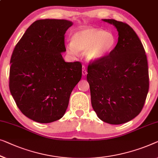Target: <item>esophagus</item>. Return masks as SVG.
<instances>
[{
  "label": "esophagus",
  "mask_w": 158,
  "mask_h": 158,
  "mask_svg": "<svg viewBox=\"0 0 158 158\" xmlns=\"http://www.w3.org/2000/svg\"><path fill=\"white\" fill-rule=\"evenodd\" d=\"M82 73H83V75H87V73H87V70H86V68H85V66H83V70H82Z\"/></svg>",
  "instance_id": "obj_1"
}]
</instances>
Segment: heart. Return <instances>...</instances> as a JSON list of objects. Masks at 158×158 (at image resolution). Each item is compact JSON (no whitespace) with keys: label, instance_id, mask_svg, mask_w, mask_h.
<instances>
[{"label":"heart","instance_id":"heart-1","mask_svg":"<svg viewBox=\"0 0 158 158\" xmlns=\"http://www.w3.org/2000/svg\"><path fill=\"white\" fill-rule=\"evenodd\" d=\"M113 33L94 28H83L73 34L71 43L67 45L68 53L76 56L85 52L87 60L95 62L104 58L115 46Z\"/></svg>","mask_w":158,"mask_h":158}]
</instances>
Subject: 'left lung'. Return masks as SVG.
Here are the masks:
<instances>
[{
    "label": "left lung",
    "instance_id": "obj_1",
    "mask_svg": "<svg viewBox=\"0 0 158 158\" xmlns=\"http://www.w3.org/2000/svg\"><path fill=\"white\" fill-rule=\"evenodd\" d=\"M118 32L117 45L108 55L88 67L91 104L105 123L120 125L132 120L145 104L149 74L145 49L134 30L125 23L102 19Z\"/></svg>",
    "mask_w": 158,
    "mask_h": 158
}]
</instances>
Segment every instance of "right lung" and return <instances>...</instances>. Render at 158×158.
<instances>
[{
  "instance_id": "obj_1",
  "label": "right lung",
  "mask_w": 158,
  "mask_h": 158,
  "mask_svg": "<svg viewBox=\"0 0 158 158\" xmlns=\"http://www.w3.org/2000/svg\"><path fill=\"white\" fill-rule=\"evenodd\" d=\"M67 20H36L26 30L10 58L9 88L18 108L40 123L60 119L82 77V64L65 62Z\"/></svg>"
}]
</instances>
